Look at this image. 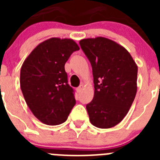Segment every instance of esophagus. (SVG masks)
I'll return each instance as SVG.
<instances>
[{
	"instance_id": "1",
	"label": "esophagus",
	"mask_w": 160,
	"mask_h": 160,
	"mask_svg": "<svg viewBox=\"0 0 160 160\" xmlns=\"http://www.w3.org/2000/svg\"><path fill=\"white\" fill-rule=\"evenodd\" d=\"M83 88H84V86H83V85H80V86L77 88V91L78 92H81L82 90H83Z\"/></svg>"
}]
</instances>
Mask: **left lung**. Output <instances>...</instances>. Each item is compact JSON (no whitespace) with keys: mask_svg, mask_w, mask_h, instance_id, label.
Segmentation results:
<instances>
[{"mask_svg":"<svg viewBox=\"0 0 160 160\" xmlns=\"http://www.w3.org/2000/svg\"><path fill=\"white\" fill-rule=\"evenodd\" d=\"M79 43L94 77V98L87 105L90 121L96 128H113L123 119L135 99L138 66L129 52L111 39L97 37Z\"/></svg>","mask_w":160,"mask_h":160,"instance_id":"8db88e82","label":"left lung"}]
</instances>
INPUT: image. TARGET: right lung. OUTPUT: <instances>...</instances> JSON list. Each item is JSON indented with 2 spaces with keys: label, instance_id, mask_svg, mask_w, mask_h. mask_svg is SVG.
Instances as JSON below:
<instances>
[{
  "label": "right lung",
  "instance_id": "right-lung-1",
  "mask_svg": "<svg viewBox=\"0 0 160 160\" xmlns=\"http://www.w3.org/2000/svg\"><path fill=\"white\" fill-rule=\"evenodd\" d=\"M78 44L70 38H51L36 46L22 64L20 85L35 117L44 124L59 125L75 105L65 64Z\"/></svg>",
  "mask_w": 160,
  "mask_h": 160
}]
</instances>
